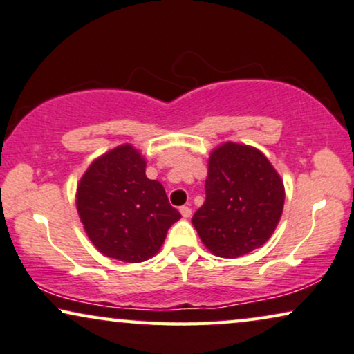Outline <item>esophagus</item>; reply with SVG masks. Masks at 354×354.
Instances as JSON below:
<instances>
[{"label": "esophagus", "mask_w": 354, "mask_h": 354, "mask_svg": "<svg viewBox=\"0 0 354 354\" xmlns=\"http://www.w3.org/2000/svg\"><path fill=\"white\" fill-rule=\"evenodd\" d=\"M180 212H181V215L185 216V218H189V216L192 215L191 207H187V205H183V207H180Z\"/></svg>", "instance_id": "1"}]
</instances>
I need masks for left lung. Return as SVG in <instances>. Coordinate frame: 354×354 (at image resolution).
Returning <instances> with one entry per match:
<instances>
[{
    "label": "left lung",
    "mask_w": 354,
    "mask_h": 354,
    "mask_svg": "<svg viewBox=\"0 0 354 354\" xmlns=\"http://www.w3.org/2000/svg\"><path fill=\"white\" fill-rule=\"evenodd\" d=\"M283 204V181L266 155L226 142L210 153L205 202L192 225L210 252L236 259L272 236Z\"/></svg>",
    "instance_id": "left-lung-1"
}]
</instances>
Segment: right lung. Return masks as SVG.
Masks as SVG:
<instances>
[{"label": "right lung", "instance_id": "1", "mask_svg": "<svg viewBox=\"0 0 354 354\" xmlns=\"http://www.w3.org/2000/svg\"><path fill=\"white\" fill-rule=\"evenodd\" d=\"M75 205L93 246L129 263L157 254L169 226L181 218L163 186L145 176V160L131 144L92 162L79 181Z\"/></svg>", "mask_w": 354, "mask_h": 354}]
</instances>
